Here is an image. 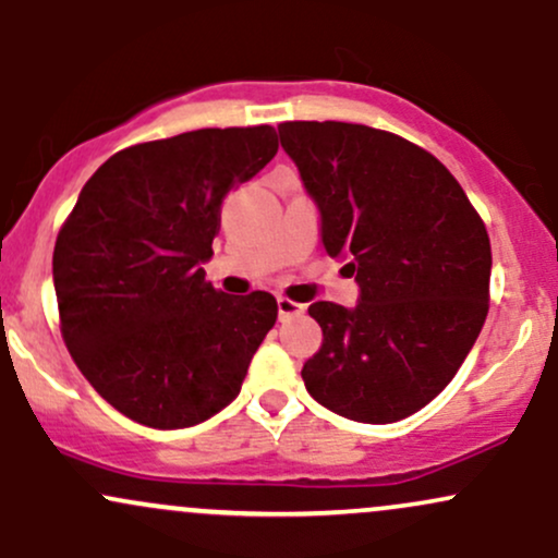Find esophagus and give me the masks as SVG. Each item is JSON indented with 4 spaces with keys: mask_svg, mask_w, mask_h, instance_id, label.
Here are the masks:
<instances>
[{
    "mask_svg": "<svg viewBox=\"0 0 558 558\" xmlns=\"http://www.w3.org/2000/svg\"><path fill=\"white\" fill-rule=\"evenodd\" d=\"M299 315H304V304H299V301H291L286 296H278V317L283 319V323Z\"/></svg>",
    "mask_w": 558,
    "mask_h": 558,
    "instance_id": "1",
    "label": "esophagus"
}]
</instances>
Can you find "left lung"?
Here are the masks:
<instances>
[{
    "instance_id": "1",
    "label": "left lung",
    "mask_w": 558,
    "mask_h": 558,
    "mask_svg": "<svg viewBox=\"0 0 558 558\" xmlns=\"http://www.w3.org/2000/svg\"><path fill=\"white\" fill-rule=\"evenodd\" d=\"M278 131L325 252L360 286L354 306H310L323 345L301 369L304 386L345 420L399 422L451 383L483 330L488 230L457 178L412 141L336 120Z\"/></svg>"
}]
</instances>
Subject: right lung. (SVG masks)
<instances>
[{
    "instance_id": "right-lung-1",
    "label": "right lung",
    "mask_w": 558,
    "mask_h": 558,
    "mask_svg": "<svg viewBox=\"0 0 558 558\" xmlns=\"http://www.w3.org/2000/svg\"><path fill=\"white\" fill-rule=\"evenodd\" d=\"M275 151L272 125L202 128L118 151L83 185L54 243L62 338L125 417L178 430L239 396L278 301L215 291L202 265L222 198Z\"/></svg>"
}]
</instances>
